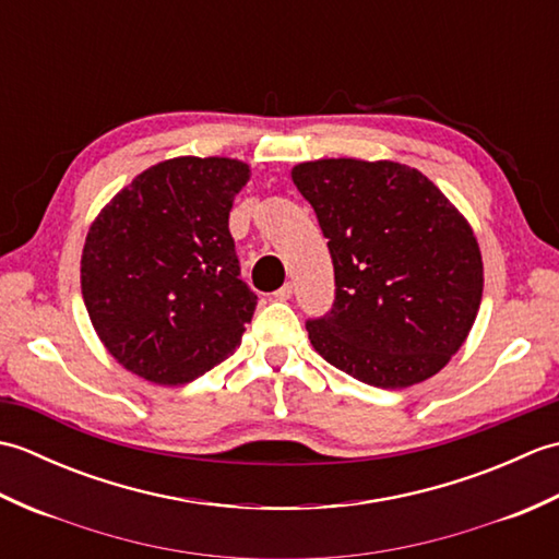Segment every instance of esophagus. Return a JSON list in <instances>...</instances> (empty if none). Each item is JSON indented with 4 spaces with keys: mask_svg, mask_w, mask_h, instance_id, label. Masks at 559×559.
Segmentation results:
<instances>
[{
    "mask_svg": "<svg viewBox=\"0 0 559 559\" xmlns=\"http://www.w3.org/2000/svg\"><path fill=\"white\" fill-rule=\"evenodd\" d=\"M273 295H276V300H290L293 298V286H290V283H286V286L278 288Z\"/></svg>",
    "mask_w": 559,
    "mask_h": 559,
    "instance_id": "obj_1",
    "label": "esophagus"
}]
</instances>
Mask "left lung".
I'll return each instance as SVG.
<instances>
[{"mask_svg":"<svg viewBox=\"0 0 559 559\" xmlns=\"http://www.w3.org/2000/svg\"><path fill=\"white\" fill-rule=\"evenodd\" d=\"M334 261L336 300L307 322L312 348L379 389L437 374L466 343L483 298V257L466 216L396 160L295 165Z\"/></svg>","mask_w":559,"mask_h":559,"instance_id":"left-lung-1","label":"left lung"}]
</instances>
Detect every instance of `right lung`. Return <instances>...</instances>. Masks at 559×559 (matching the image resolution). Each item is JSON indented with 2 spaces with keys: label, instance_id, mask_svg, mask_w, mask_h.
Masks as SVG:
<instances>
[{
  "label": "right lung",
  "instance_id": "right-lung-1",
  "mask_svg": "<svg viewBox=\"0 0 559 559\" xmlns=\"http://www.w3.org/2000/svg\"><path fill=\"white\" fill-rule=\"evenodd\" d=\"M249 165L168 158L139 173L91 223L81 295L100 343L151 384H187L240 346L257 295L228 228Z\"/></svg>",
  "mask_w": 559,
  "mask_h": 559
}]
</instances>
